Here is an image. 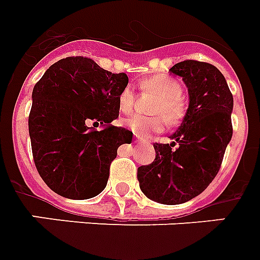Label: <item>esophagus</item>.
I'll list each match as a JSON object with an SVG mask.
<instances>
[{
    "label": "esophagus",
    "instance_id": "1",
    "mask_svg": "<svg viewBox=\"0 0 260 260\" xmlns=\"http://www.w3.org/2000/svg\"><path fill=\"white\" fill-rule=\"evenodd\" d=\"M136 142H145V140H143V138H141V137L137 136L136 137Z\"/></svg>",
    "mask_w": 260,
    "mask_h": 260
}]
</instances>
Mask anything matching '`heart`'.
Wrapping results in <instances>:
<instances>
[{"instance_id":"1","label":"heart","mask_w":260,"mask_h":260,"mask_svg":"<svg viewBox=\"0 0 260 260\" xmlns=\"http://www.w3.org/2000/svg\"><path fill=\"white\" fill-rule=\"evenodd\" d=\"M141 88L146 92L157 95L151 105V113L159 114L153 117L134 115L128 118L124 124L134 136L147 137L151 133L159 132L164 126V119L168 124H176L185 115V103L182 101V87L176 79L166 75H154L143 79ZM118 107L122 114H130L134 109V92L132 87H124L118 95ZM162 115L164 118L160 117Z\"/></svg>"}]
</instances>
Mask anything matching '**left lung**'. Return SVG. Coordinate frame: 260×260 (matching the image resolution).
<instances>
[{"label":"left lung","instance_id":"8db88e82","mask_svg":"<svg viewBox=\"0 0 260 260\" xmlns=\"http://www.w3.org/2000/svg\"><path fill=\"white\" fill-rule=\"evenodd\" d=\"M169 71L185 83L188 110L169 137L172 143H154L155 159L140 166L137 178L147 199L176 205L204 192L219 172L232 138L234 96L223 74L212 64L185 60Z\"/></svg>","mask_w":260,"mask_h":260}]
</instances>
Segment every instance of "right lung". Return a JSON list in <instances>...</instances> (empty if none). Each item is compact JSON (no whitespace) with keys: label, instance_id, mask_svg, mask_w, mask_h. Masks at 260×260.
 <instances>
[{"label":"right lung","instance_id":"obj_1","mask_svg":"<svg viewBox=\"0 0 260 260\" xmlns=\"http://www.w3.org/2000/svg\"><path fill=\"white\" fill-rule=\"evenodd\" d=\"M126 74H113L87 57L52 64L33 87L29 137L37 172L49 188L72 200L98 196L106 188L110 164L133 133L111 126L119 115L118 95ZM101 123L96 132L89 127Z\"/></svg>","mask_w":260,"mask_h":260}]
</instances>
